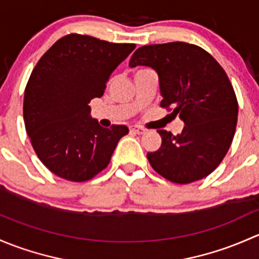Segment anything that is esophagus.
Masks as SVG:
<instances>
[{
	"label": "esophagus",
	"mask_w": 259,
	"mask_h": 259,
	"mask_svg": "<svg viewBox=\"0 0 259 259\" xmlns=\"http://www.w3.org/2000/svg\"><path fill=\"white\" fill-rule=\"evenodd\" d=\"M131 132L136 133V135H143V133H145V130L141 128V127L138 126H132L131 127Z\"/></svg>",
	"instance_id": "obj_1"
}]
</instances>
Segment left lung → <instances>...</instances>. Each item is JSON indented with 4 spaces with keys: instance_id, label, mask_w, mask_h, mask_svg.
<instances>
[{
    "instance_id": "left-lung-1",
    "label": "left lung",
    "mask_w": 259,
    "mask_h": 259,
    "mask_svg": "<svg viewBox=\"0 0 259 259\" xmlns=\"http://www.w3.org/2000/svg\"><path fill=\"white\" fill-rule=\"evenodd\" d=\"M130 66H148L158 73L161 107L185 122L177 136L157 131L162 145L147 153L152 168L180 185L210 175L231 147L238 116L225 70L207 51L186 42L140 47Z\"/></svg>"
}]
</instances>
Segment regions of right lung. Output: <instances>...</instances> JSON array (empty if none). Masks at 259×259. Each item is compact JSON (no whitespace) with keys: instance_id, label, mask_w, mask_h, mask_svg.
I'll list each match as a JSON object with an SVG mask.
<instances>
[{"instance_id":"add662e5","label":"right lung","mask_w":259,"mask_h":259,"mask_svg":"<svg viewBox=\"0 0 259 259\" xmlns=\"http://www.w3.org/2000/svg\"><path fill=\"white\" fill-rule=\"evenodd\" d=\"M135 49L71 33L37 62L25 90L23 119L34 152L56 176L84 182L108 166L128 128L100 126L89 103L103 95L112 72Z\"/></svg>"}]
</instances>
